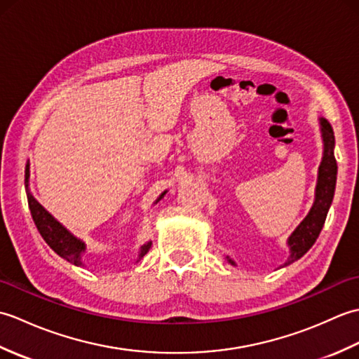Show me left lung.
Masks as SVG:
<instances>
[{"label": "left lung", "instance_id": "left-lung-1", "mask_svg": "<svg viewBox=\"0 0 359 359\" xmlns=\"http://www.w3.org/2000/svg\"><path fill=\"white\" fill-rule=\"evenodd\" d=\"M321 131H323V140H324V157L321 166H319V175H318V185H316V199L313 207H311L307 217L302 220L301 225L296 228L294 233L290 236L288 245H290V257L284 265L293 264L297 259L302 257L311 245L316 242L319 233H321L327 212L333 201L334 187H337V172L338 165L337 158L333 154L334 148V134L329 121L321 118ZM228 262H234L228 259Z\"/></svg>", "mask_w": 359, "mask_h": 359}]
</instances>
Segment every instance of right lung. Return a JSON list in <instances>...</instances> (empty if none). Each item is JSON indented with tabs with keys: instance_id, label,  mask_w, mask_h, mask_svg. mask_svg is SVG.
<instances>
[{
	"instance_id": "add662e5",
	"label": "right lung",
	"mask_w": 359,
	"mask_h": 359,
	"mask_svg": "<svg viewBox=\"0 0 359 359\" xmlns=\"http://www.w3.org/2000/svg\"><path fill=\"white\" fill-rule=\"evenodd\" d=\"M25 180H26V188H27V203H29L30 215H32V219L38 228V231L41 234V238L58 256L66 259L67 262H71L74 265H81V255L83 251H85V243L75 238V236H72L62 224L57 222V220L53 219L49 212L34 199V196L29 193V163L26 165ZM163 196L165 193L160 196L158 199H162ZM149 247H151V242L142 245L139 257H143L147 255L149 251Z\"/></svg>"
}]
</instances>
